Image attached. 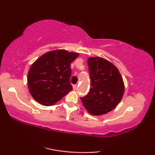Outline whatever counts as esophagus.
Segmentation results:
<instances>
[{"instance_id":"esophagus-1","label":"esophagus","mask_w":155,"mask_h":155,"mask_svg":"<svg viewBox=\"0 0 155 155\" xmlns=\"http://www.w3.org/2000/svg\"><path fill=\"white\" fill-rule=\"evenodd\" d=\"M73 90H76V89H77V84H73Z\"/></svg>"}]
</instances>
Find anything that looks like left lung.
Wrapping results in <instances>:
<instances>
[{"label":"left lung","mask_w":155,"mask_h":155,"mask_svg":"<svg viewBox=\"0 0 155 155\" xmlns=\"http://www.w3.org/2000/svg\"><path fill=\"white\" fill-rule=\"evenodd\" d=\"M91 84L90 92L81 97L82 104L94 116L103 115L118 104L124 93V83L117 68L101 57L87 59Z\"/></svg>","instance_id":"obj_1"}]
</instances>
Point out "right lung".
I'll return each mask as SVG.
<instances>
[{"label": "right lung", "mask_w": 155, "mask_h": 155, "mask_svg": "<svg viewBox=\"0 0 155 155\" xmlns=\"http://www.w3.org/2000/svg\"><path fill=\"white\" fill-rule=\"evenodd\" d=\"M78 55L66 50H54L33 63L28 72L27 83L29 92L37 102L51 106L73 90L70 83L71 63Z\"/></svg>", "instance_id": "obj_1"}]
</instances>
